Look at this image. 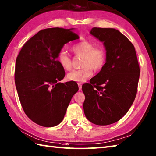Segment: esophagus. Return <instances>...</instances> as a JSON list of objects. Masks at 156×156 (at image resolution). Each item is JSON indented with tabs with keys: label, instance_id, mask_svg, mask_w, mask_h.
Segmentation results:
<instances>
[{
	"label": "esophagus",
	"instance_id": "esophagus-1",
	"mask_svg": "<svg viewBox=\"0 0 156 156\" xmlns=\"http://www.w3.org/2000/svg\"><path fill=\"white\" fill-rule=\"evenodd\" d=\"M78 88H79V90L82 89V84L80 83H78Z\"/></svg>",
	"mask_w": 156,
	"mask_h": 156
}]
</instances>
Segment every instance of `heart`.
<instances>
[{"label": "heart", "mask_w": 156, "mask_h": 156, "mask_svg": "<svg viewBox=\"0 0 156 156\" xmlns=\"http://www.w3.org/2000/svg\"><path fill=\"white\" fill-rule=\"evenodd\" d=\"M73 52L77 56H82V68L73 70L67 74L70 81L83 83L93 75V69L99 71L102 69L106 63V53L103 47L94 46L89 41L84 40L73 45ZM58 63L64 69L69 70L72 67V59L64 50H61L57 56Z\"/></svg>", "instance_id": "b5f03b06"}]
</instances>
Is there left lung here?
Listing matches in <instances>:
<instances>
[{
  "instance_id": "8db88e82",
  "label": "left lung",
  "mask_w": 156,
  "mask_h": 156,
  "mask_svg": "<svg viewBox=\"0 0 156 156\" xmlns=\"http://www.w3.org/2000/svg\"><path fill=\"white\" fill-rule=\"evenodd\" d=\"M90 34L104 42L106 62L97 75L84 84V112L98 126L119 121L135 100L140 67L134 45L115 29L93 28Z\"/></svg>"
}]
</instances>
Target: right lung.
<instances>
[{
  "label": "right lung",
  "instance_id": "obj_1",
  "mask_svg": "<svg viewBox=\"0 0 156 156\" xmlns=\"http://www.w3.org/2000/svg\"><path fill=\"white\" fill-rule=\"evenodd\" d=\"M77 39L72 29L41 30L24 44L17 56L15 83L20 101L27 117L39 126L60 123L78 90L76 82L59 83L66 72L57 59L64 44Z\"/></svg>",
  "mask_w": 156,
  "mask_h": 156
}]
</instances>
